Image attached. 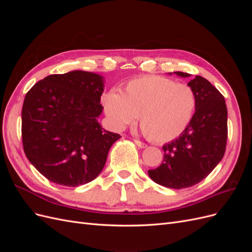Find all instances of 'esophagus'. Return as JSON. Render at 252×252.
Returning <instances> with one entry per match:
<instances>
[{
	"instance_id": "obj_1",
	"label": "esophagus",
	"mask_w": 252,
	"mask_h": 252,
	"mask_svg": "<svg viewBox=\"0 0 252 252\" xmlns=\"http://www.w3.org/2000/svg\"><path fill=\"white\" fill-rule=\"evenodd\" d=\"M134 143H135L136 146H139L140 148H145V147L147 146L146 144L143 143V142H142V141H140V140H134Z\"/></svg>"
}]
</instances>
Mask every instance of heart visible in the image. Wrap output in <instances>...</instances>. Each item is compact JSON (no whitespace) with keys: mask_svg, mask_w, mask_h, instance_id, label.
Segmentation results:
<instances>
[{"mask_svg":"<svg viewBox=\"0 0 252 252\" xmlns=\"http://www.w3.org/2000/svg\"><path fill=\"white\" fill-rule=\"evenodd\" d=\"M111 126L122 130L139 116L144 134L157 143L177 139L191 121L195 109L193 90L186 84L158 75H144L129 81L121 91L103 97Z\"/></svg>","mask_w":252,"mask_h":252,"instance_id":"heart-1","label":"heart"}]
</instances>
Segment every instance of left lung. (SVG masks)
Here are the masks:
<instances>
[{
  "mask_svg": "<svg viewBox=\"0 0 252 252\" xmlns=\"http://www.w3.org/2000/svg\"><path fill=\"white\" fill-rule=\"evenodd\" d=\"M174 73L189 77L186 72ZM188 86L195 95L193 117L178 139L163 146V163L148 170L157 184L172 189L191 187L204 180L223 158L227 144V107L223 94L200 75Z\"/></svg>",
  "mask_w": 252,
  "mask_h": 252,
  "instance_id": "1",
  "label": "left lung"
}]
</instances>
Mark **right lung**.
Wrapping results in <instances>:
<instances>
[{
    "instance_id": "right-lung-1",
    "label": "right lung",
    "mask_w": 252,
    "mask_h": 252,
    "mask_svg": "<svg viewBox=\"0 0 252 252\" xmlns=\"http://www.w3.org/2000/svg\"><path fill=\"white\" fill-rule=\"evenodd\" d=\"M101 75L75 70L35 83L22 108L24 152L36 170L56 184L77 187L104 168L112 144L121 138L105 130Z\"/></svg>"
}]
</instances>
